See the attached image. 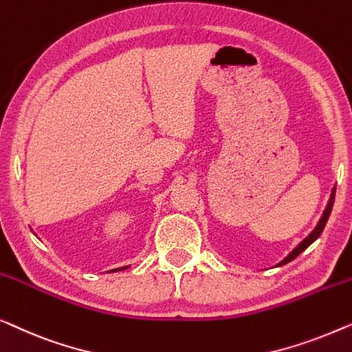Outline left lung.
<instances>
[{
  "instance_id": "8db88e82",
  "label": "left lung",
  "mask_w": 352,
  "mask_h": 352,
  "mask_svg": "<svg viewBox=\"0 0 352 352\" xmlns=\"http://www.w3.org/2000/svg\"><path fill=\"white\" fill-rule=\"evenodd\" d=\"M335 190L336 188H333V191H331V196H330V199H329V204H327V207H325V210H324V214H322V219L319 220V223H318V226L314 228L313 230V232H311V234L306 237L305 241H301L298 245L295 247L294 250L290 252L289 255L285 256L284 260L280 261L279 263V266L280 265H285V263H289V261H292L294 258H296V256H298L301 252H305L306 249H308V247L313 244V242L318 239V237L322 234V231H324V228H325V223H327V220H329V217H330V212H331V207H333V201H335Z\"/></svg>"
}]
</instances>
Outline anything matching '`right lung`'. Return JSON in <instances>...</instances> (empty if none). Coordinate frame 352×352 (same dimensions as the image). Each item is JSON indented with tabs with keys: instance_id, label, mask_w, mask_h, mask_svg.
<instances>
[{
	"instance_id": "1",
	"label": "right lung",
	"mask_w": 352,
	"mask_h": 352,
	"mask_svg": "<svg viewBox=\"0 0 352 352\" xmlns=\"http://www.w3.org/2000/svg\"><path fill=\"white\" fill-rule=\"evenodd\" d=\"M127 268V266H124V268H116V270H111V273H113V271H122V270H126Z\"/></svg>"
}]
</instances>
